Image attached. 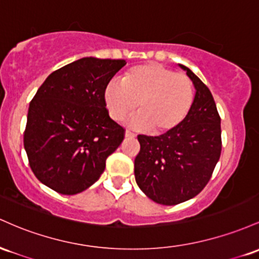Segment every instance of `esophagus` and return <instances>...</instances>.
Masks as SVG:
<instances>
[{"instance_id": "1", "label": "esophagus", "mask_w": 259, "mask_h": 259, "mask_svg": "<svg viewBox=\"0 0 259 259\" xmlns=\"http://www.w3.org/2000/svg\"><path fill=\"white\" fill-rule=\"evenodd\" d=\"M124 137H126V138H135L136 135H135V133L131 132V131L126 130V131H124Z\"/></svg>"}]
</instances>
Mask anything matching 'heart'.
I'll return each mask as SVG.
<instances>
[{"mask_svg": "<svg viewBox=\"0 0 259 259\" xmlns=\"http://www.w3.org/2000/svg\"><path fill=\"white\" fill-rule=\"evenodd\" d=\"M104 104L110 117L121 121L137 106L138 114L127 123L154 135L177 128L192 109L196 89L186 74L150 62L128 69L122 84L110 82L104 89Z\"/></svg>", "mask_w": 259, "mask_h": 259, "instance_id": "1", "label": "heart"}]
</instances>
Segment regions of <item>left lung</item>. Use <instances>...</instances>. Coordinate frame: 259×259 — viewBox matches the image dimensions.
Listing matches in <instances>:
<instances>
[{"label": "left lung", "instance_id": "obj_1", "mask_svg": "<svg viewBox=\"0 0 259 259\" xmlns=\"http://www.w3.org/2000/svg\"><path fill=\"white\" fill-rule=\"evenodd\" d=\"M192 80L196 98L179 127L158 136L139 135L135 159L136 182L148 198L175 205L193 198L210 180L222 153V128L208 87L188 67L179 65Z\"/></svg>", "mask_w": 259, "mask_h": 259}]
</instances>
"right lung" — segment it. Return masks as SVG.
I'll list each match as a JSON object with an SVG mask.
<instances>
[{
	"label": "right lung",
	"instance_id": "add662e5",
	"mask_svg": "<svg viewBox=\"0 0 259 259\" xmlns=\"http://www.w3.org/2000/svg\"><path fill=\"white\" fill-rule=\"evenodd\" d=\"M124 60L83 57L52 72L28 110L24 149L34 175L61 194L98 181L124 130L110 118L104 89Z\"/></svg>",
	"mask_w": 259,
	"mask_h": 259
}]
</instances>
